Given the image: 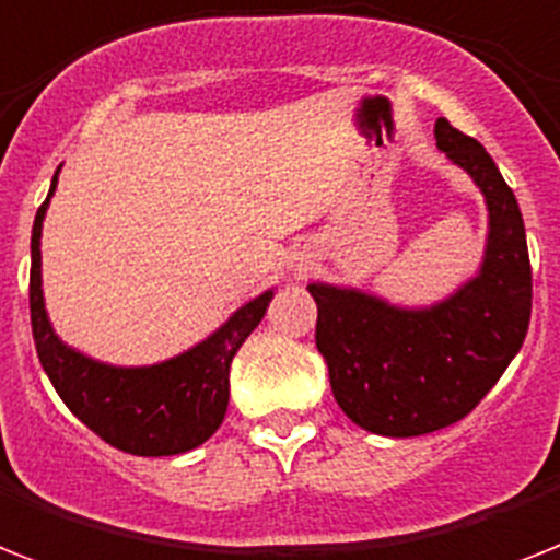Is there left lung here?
<instances>
[{
    "mask_svg": "<svg viewBox=\"0 0 560 560\" xmlns=\"http://www.w3.org/2000/svg\"><path fill=\"white\" fill-rule=\"evenodd\" d=\"M440 152L489 207L480 272L445 302L406 311L362 290L311 284L316 348L348 417L371 434L420 438L475 411L529 330L532 267L515 192L480 143L440 117Z\"/></svg>",
    "mask_w": 560,
    "mask_h": 560,
    "instance_id": "1",
    "label": "left lung"
}]
</instances>
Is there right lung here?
I'll list each match as a JSON object with an SVG mask.
<instances>
[{
    "label": "right lung",
    "mask_w": 560,
    "mask_h": 560,
    "mask_svg": "<svg viewBox=\"0 0 560 560\" xmlns=\"http://www.w3.org/2000/svg\"><path fill=\"white\" fill-rule=\"evenodd\" d=\"M54 189L57 175L45 203L36 209L31 233V327L45 374L68 411L120 452L166 457L201 445L224 420L230 402V365L244 339L265 319L272 290L244 304L226 325L180 357L147 368L94 362L59 342L45 313L39 235Z\"/></svg>",
    "instance_id": "1"
}]
</instances>
